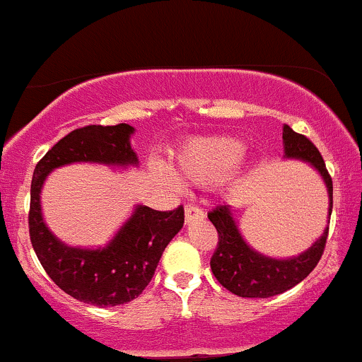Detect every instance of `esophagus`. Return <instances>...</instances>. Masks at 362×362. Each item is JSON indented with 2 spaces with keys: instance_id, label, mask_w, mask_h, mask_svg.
I'll return each instance as SVG.
<instances>
[{
  "instance_id": "obj_1",
  "label": "esophagus",
  "mask_w": 362,
  "mask_h": 362,
  "mask_svg": "<svg viewBox=\"0 0 362 362\" xmlns=\"http://www.w3.org/2000/svg\"><path fill=\"white\" fill-rule=\"evenodd\" d=\"M204 218V211L201 210L197 204H187L185 206V222L191 223L196 222V220H203Z\"/></svg>"
}]
</instances>
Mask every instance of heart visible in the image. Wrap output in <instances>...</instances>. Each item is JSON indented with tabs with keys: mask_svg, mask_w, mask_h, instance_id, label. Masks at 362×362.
Wrapping results in <instances>:
<instances>
[{
	"mask_svg": "<svg viewBox=\"0 0 362 362\" xmlns=\"http://www.w3.org/2000/svg\"><path fill=\"white\" fill-rule=\"evenodd\" d=\"M243 146L230 136H203L189 140L175 154V165L182 178L206 184L235 168Z\"/></svg>",
	"mask_w": 362,
	"mask_h": 362,
	"instance_id": "b5f03b06",
	"label": "heart"
}]
</instances>
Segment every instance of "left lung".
Listing matches in <instances>:
<instances>
[{"label":"left lung","mask_w":362,"mask_h":362,"mask_svg":"<svg viewBox=\"0 0 362 362\" xmlns=\"http://www.w3.org/2000/svg\"><path fill=\"white\" fill-rule=\"evenodd\" d=\"M284 156L286 158L303 159L310 163L321 173L329 194V213L333 210V180L328 173L317 147L302 133L293 132L290 127H284ZM208 218L218 232V243L213 251L210 260L211 272L223 288L243 298H269L291 290L293 286L305 279L314 271L315 265L325 253L328 227L322 232L321 239L315 241L309 250L302 255L288 260L264 257L251 250L239 234L232 218L230 208L227 204H218L208 213ZM329 223V222H328Z\"/></svg>","instance_id":"1"}]
</instances>
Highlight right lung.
<instances>
[{
  "instance_id": "1",
  "label": "right lung",
  "mask_w": 362,
  "mask_h": 362,
  "mask_svg": "<svg viewBox=\"0 0 362 362\" xmlns=\"http://www.w3.org/2000/svg\"><path fill=\"white\" fill-rule=\"evenodd\" d=\"M133 128L127 123L102 127L88 124L60 139L34 168L30 182L29 235L37 260L60 290L79 302L114 307L132 302L146 290L163 251L184 226V206L158 211L136 206L104 250L66 246L45 226L40 192L52 170L78 161L105 165H136L130 146Z\"/></svg>"
}]
</instances>
